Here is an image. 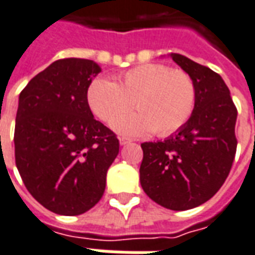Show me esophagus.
<instances>
[{
    "label": "esophagus",
    "instance_id": "esophagus-1",
    "mask_svg": "<svg viewBox=\"0 0 255 255\" xmlns=\"http://www.w3.org/2000/svg\"><path fill=\"white\" fill-rule=\"evenodd\" d=\"M131 142V139L126 138V137H121L120 138V145L121 146H125V145H128V143Z\"/></svg>",
    "mask_w": 255,
    "mask_h": 255
}]
</instances>
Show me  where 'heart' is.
Returning <instances> with one entry per match:
<instances>
[{
  "label": "heart",
  "instance_id": "heart-1",
  "mask_svg": "<svg viewBox=\"0 0 255 255\" xmlns=\"http://www.w3.org/2000/svg\"><path fill=\"white\" fill-rule=\"evenodd\" d=\"M87 106L94 116L112 125L124 135H142L154 131L165 137L191 118L196 103V89L192 78L181 70L157 63H145L125 71L116 82L97 78L86 91Z\"/></svg>",
  "mask_w": 255,
  "mask_h": 255
}]
</instances>
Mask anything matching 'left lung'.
Here are the masks:
<instances>
[{"label": "left lung", "instance_id": "left-lung-1", "mask_svg": "<svg viewBox=\"0 0 255 255\" xmlns=\"http://www.w3.org/2000/svg\"><path fill=\"white\" fill-rule=\"evenodd\" d=\"M169 56L192 78L196 103L175 134L141 145L139 181L157 204L184 211L210 200L227 179L237 150L238 113L221 75L180 53Z\"/></svg>", "mask_w": 255, "mask_h": 255}]
</instances>
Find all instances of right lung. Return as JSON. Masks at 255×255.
<instances>
[{
    "mask_svg": "<svg viewBox=\"0 0 255 255\" xmlns=\"http://www.w3.org/2000/svg\"><path fill=\"white\" fill-rule=\"evenodd\" d=\"M101 71L94 60H56L18 97L17 169L30 195L59 215H80L101 200L120 152L116 134L94 118L86 101Z\"/></svg>",
    "mask_w": 255,
    "mask_h": 255,
    "instance_id": "add662e5",
    "label": "right lung"
}]
</instances>
